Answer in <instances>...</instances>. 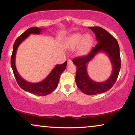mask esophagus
I'll return each mask as SVG.
<instances>
[{
  "mask_svg": "<svg viewBox=\"0 0 135 135\" xmlns=\"http://www.w3.org/2000/svg\"><path fill=\"white\" fill-rule=\"evenodd\" d=\"M72 64L71 60V59L68 60V65H70V64Z\"/></svg>",
  "mask_w": 135,
  "mask_h": 135,
  "instance_id": "esophagus-1",
  "label": "esophagus"
}]
</instances>
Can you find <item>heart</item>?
<instances>
[{"instance_id":"1","label":"heart","mask_w":135,"mask_h":135,"mask_svg":"<svg viewBox=\"0 0 135 135\" xmlns=\"http://www.w3.org/2000/svg\"><path fill=\"white\" fill-rule=\"evenodd\" d=\"M92 36L86 34L83 36L81 34H74L67 39L66 45L68 48L73 49L78 46V54H83L88 50L92 46Z\"/></svg>"}]
</instances>
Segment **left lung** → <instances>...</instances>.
Instances as JSON below:
<instances>
[{
  "label": "left lung",
  "mask_w": 135,
  "mask_h": 135,
  "mask_svg": "<svg viewBox=\"0 0 135 135\" xmlns=\"http://www.w3.org/2000/svg\"><path fill=\"white\" fill-rule=\"evenodd\" d=\"M95 34L98 43L86 56L73 59L76 66L75 81L78 88L86 95H92L106 92L115 84L120 69V56L119 46L113 36L100 27H89ZM99 52L105 53L112 65V75L104 82H96L89 77L86 67L88 62Z\"/></svg>",
  "instance_id": "1"
}]
</instances>
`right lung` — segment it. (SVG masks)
I'll return each instance as SVG.
<instances>
[{"mask_svg": "<svg viewBox=\"0 0 135 135\" xmlns=\"http://www.w3.org/2000/svg\"><path fill=\"white\" fill-rule=\"evenodd\" d=\"M43 30L42 28L31 27L21 34L16 40L13 45V52L11 57V66L12 68L13 73L19 86L21 89L26 92H30L38 96L47 95L53 92L57 88L59 82L60 76L65 70L67 65V61L60 65H56L53 68L46 78L38 83H30L26 81L19 74L15 65V58H16V51L19 46L24 40L29 37L30 34L39 35Z\"/></svg>", "mask_w": 135, "mask_h": 135, "instance_id": "obj_1", "label": "right lung"}]
</instances>
